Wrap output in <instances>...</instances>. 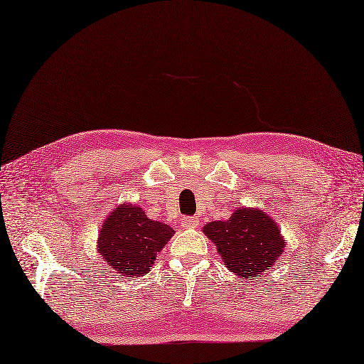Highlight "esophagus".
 I'll return each instance as SVG.
<instances>
[{"mask_svg": "<svg viewBox=\"0 0 364 364\" xmlns=\"http://www.w3.org/2000/svg\"><path fill=\"white\" fill-rule=\"evenodd\" d=\"M183 227L184 228H196L198 225V218H186L183 219Z\"/></svg>", "mask_w": 364, "mask_h": 364, "instance_id": "1", "label": "esophagus"}]
</instances>
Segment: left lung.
Listing matches in <instances>:
<instances>
[{
  "label": "left lung",
  "mask_w": 364,
  "mask_h": 364,
  "mask_svg": "<svg viewBox=\"0 0 364 364\" xmlns=\"http://www.w3.org/2000/svg\"><path fill=\"white\" fill-rule=\"evenodd\" d=\"M203 233L218 247L230 272L249 280L267 272L284 249L277 223L257 208H237L228 220L208 223Z\"/></svg>",
  "instance_id": "1"
}]
</instances>
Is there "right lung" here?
<instances>
[{
  "mask_svg": "<svg viewBox=\"0 0 364 364\" xmlns=\"http://www.w3.org/2000/svg\"><path fill=\"white\" fill-rule=\"evenodd\" d=\"M175 230L146 218L142 208L120 205L107 215L100 231L97 249L115 272L127 277L149 274Z\"/></svg>",
  "mask_w": 364,
  "mask_h": 364,
  "instance_id": "add662e5",
  "label": "right lung"
}]
</instances>
